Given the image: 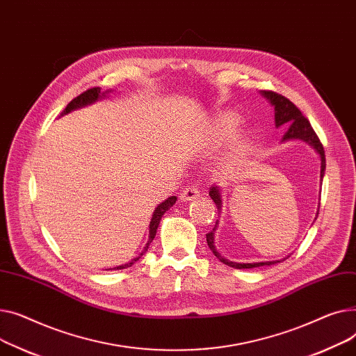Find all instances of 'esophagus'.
I'll use <instances>...</instances> for the list:
<instances>
[{
  "instance_id": "obj_1",
  "label": "esophagus",
  "mask_w": 356,
  "mask_h": 356,
  "mask_svg": "<svg viewBox=\"0 0 356 356\" xmlns=\"http://www.w3.org/2000/svg\"><path fill=\"white\" fill-rule=\"evenodd\" d=\"M198 197H200V190L194 185L186 186L185 190L179 194L181 201H193V200H197Z\"/></svg>"
}]
</instances>
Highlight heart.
<instances>
[{
    "instance_id": "obj_1",
    "label": "heart",
    "mask_w": 356,
    "mask_h": 356,
    "mask_svg": "<svg viewBox=\"0 0 356 356\" xmlns=\"http://www.w3.org/2000/svg\"><path fill=\"white\" fill-rule=\"evenodd\" d=\"M240 124L241 119L237 113L229 111L218 112L211 116L202 134V140L207 148H218L227 143L229 138L232 139L224 156L228 170H234L241 165L252 154L254 146V136L252 132L241 131L236 134Z\"/></svg>"
}]
</instances>
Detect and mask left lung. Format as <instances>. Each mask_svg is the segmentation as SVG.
I'll return each mask as SVG.
<instances>
[{"label": "left lung", "instance_id": "left-lung-1", "mask_svg": "<svg viewBox=\"0 0 356 356\" xmlns=\"http://www.w3.org/2000/svg\"><path fill=\"white\" fill-rule=\"evenodd\" d=\"M261 96H264L271 106L275 108V123L276 128H287V132L283 135V140H293V139H300L305 140L306 143H309L313 149H315L319 156H321V184L323 181V175H325V170H326V159H325V151L323 146L319 140V138L316 136L315 131L310 127L309 120L302 115V112L291 103L289 99H286L284 96L271 92V90H261L260 92ZM210 197L211 200L216 202L218 214H221V208H222V197H221V190L220 186H211L210 188ZM319 210L316 213V218H318ZM218 225V220L216 222V227L211 229L210 233L207 234V244L210 247V250L213 252V254L224 264L234 267V268H253V267H260V266H271L280 263L282 260H275V261H260V263H236V261H229L225 257H222L214 245V233L216 228Z\"/></svg>", "mask_w": 356, "mask_h": 356}]
</instances>
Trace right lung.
<instances>
[{
    "label": "right lung",
    "mask_w": 356,
    "mask_h": 356,
    "mask_svg": "<svg viewBox=\"0 0 356 356\" xmlns=\"http://www.w3.org/2000/svg\"><path fill=\"white\" fill-rule=\"evenodd\" d=\"M108 93H109V90L100 92V88H93V89H89V90H86V92H83L81 95H79L77 97H74V99L67 104L66 109L63 111L61 115H67V113H70V112L74 111V109H79V108H83V106H88V104H92V103H95V102L99 100V99L106 97ZM175 201H177V197H170L168 200H165L163 202H161V204L155 208V211H154V214H152V220H151V222H149V240H148V243H146V245L143 247V252H142L138 257H135L132 261H129V263H127V264L118 266V267H113V270H120V268L131 267L135 261H138V260L146 253V250H148L149 244H151L152 240L155 238L156 229H158V225H159V222H161L162 216L170 210V208L175 204Z\"/></svg>",
    "instance_id": "1"
}]
</instances>
